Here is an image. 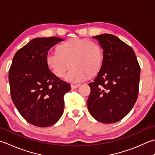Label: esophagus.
<instances>
[{
  "label": "esophagus",
  "mask_w": 155,
  "mask_h": 155,
  "mask_svg": "<svg viewBox=\"0 0 155 155\" xmlns=\"http://www.w3.org/2000/svg\"><path fill=\"white\" fill-rule=\"evenodd\" d=\"M71 89H77V88L79 87L80 84H71Z\"/></svg>",
  "instance_id": "esophagus-1"
}]
</instances>
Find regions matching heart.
Listing matches in <instances>:
<instances>
[{
    "label": "heart",
    "mask_w": 155,
    "mask_h": 155,
    "mask_svg": "<svg viewBox=\"0 0 155 155\" xmlns=\"http://www.w3.org/2000/svg\"><path fill=\"white\" fill-rule=\"evenodd\" d=\"M104 54L97 42L88 39L72 38L60 44L57 51L48 53L45 60L58 77H63L69 65L71 68L65 79L71 83H81L101 68Z\"/></svg>",
    "instance_id": "b5f03b06"
}]
</instances>
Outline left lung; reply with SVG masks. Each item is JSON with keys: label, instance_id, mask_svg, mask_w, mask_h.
Returning a JSON list of instances; mask_svg holds the SVG:
<instances>
[{"label": "left lung", "instance_id": "8db88e82", "mask_svg": "<svg viewBox=\"0 0 155 155\" xmlns=\"http://www.w3.org/2000/svg\"><path fill=\"white\" fill-rule=\"evenodd\" d=\"M99 42L104 59L101 68L89 85L90 114L104 124L117 122L131 111L138 95L140 68L134 51L108 33L93 37Z\"/></svg>", "mask_w": 155, "mask_h": 155}]
</instances>
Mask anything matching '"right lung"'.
<instances>
[{
	"label": "right lung",
	"mask_w": 155,
	"mask_h": 155,
	"mask_svg": "<svg viewBox=\"0 0 155 155\" xmlns=\"http://www.w3.org/2000/svg\"><path fill=\"white\" fill-rule=\"evenodd\" d=\"M56 37L32 39L18 50L8 72L13 104L27 122L48 127L64 111V95L71 85L51 72L45 57L51 47L62 41Z\"/></svg>",
	"instance_id": "obj_1"
}]
</instances>
